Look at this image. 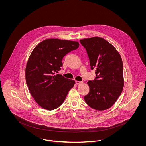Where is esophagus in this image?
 Wrapping results in <instances>:
<instances>
[{"mask_svg": "<svg viewBox=\"0 0 146 146\" xmlns=\"http://www.w3.org/2000/svg\"><path fill=\"white\" fill-rule=\"evenodd\" d=\"M83 82H80V81H76V83L77 84H82V83H83Z\"/></svg>", "mask_w": 146, "mask_h": 146, "instance_id": "esophagus-1", "label": "esophagus"}]
</instances>
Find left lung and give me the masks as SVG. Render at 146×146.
Here are the masks:
<instances>
[{"label":"left lung","instance_id":"obj_1","mask_svg":"<svg viewBox=\"0 0 146 146\" xmlns=\"http://www.w3.org/2000/svg\"><path fill=\"white\" fill-rule=\"evenodd\" d=\"M86 49L96 78L87 82L89 93L84 96L87 104L94 110L104 111L111 107L121 94L124 86L123 62L118 52L101 37L80 40Z\"/></svg>","mask_w":146,"mask_h":146}]
</instances>
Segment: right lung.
Returning <instances> with one entry per match:
<instances>
[{
	"instance_id": "add662e5",
	"label": "right lung",
	"mask_w": 146,
	"mask_h": 146,
	"mask_svg": "<svg viewBox=\"0 0 146 146\" xmlns=\"http://www.w3.org/2000/svg\"><path fill=\"white\" fill-rule=\"evenodd\" d=\"M79 45L78 42L48 39L39 43L32 52L25 69L26 83L34 100L44 109L58 108L73 87L74 80L56 72L62 67L63 57Z\"/></svg>"
}]
</instances>
